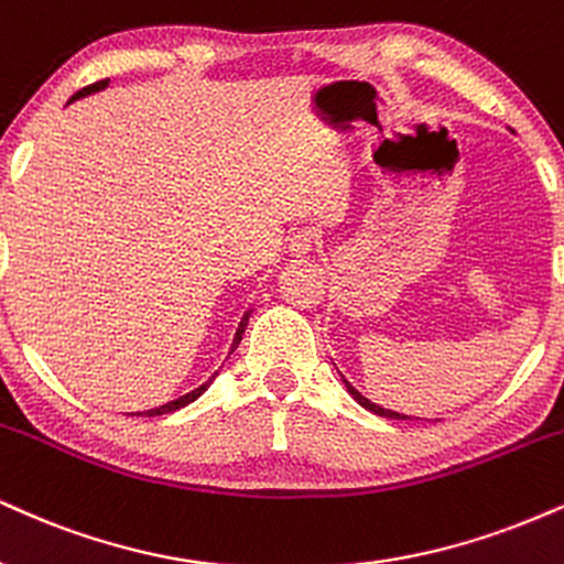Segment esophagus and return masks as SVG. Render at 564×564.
Instances as JSON below:
<instances>
[{"instance_id": "1", "label": "esophagus", "mask_w": 564, "mask_h": 564, "mask_svg": "<svg viewBox=\"0 0 564 564\" xmlns=\"http://www.w3.org/2000/svg\"><path fill=\"white\" fill-rule=\"evenodd\" d=\"M315 243H317L315 230L300 228V230H294V234L289 236V252L296 254V257H304V254L312 252V247H315Z\"/></svg>"}]
</instances>
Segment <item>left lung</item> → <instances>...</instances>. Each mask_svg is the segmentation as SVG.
<instances>
[{
    "mask_svg": "<svg viewBox=\"0 0 564 564\" xmlns=\"http://www.w3.org/2000/svg\"><path fill=\"white\" fill-rule=\"evenodd\" d=\"M344 383H347V391L351 393V397H355V402L357 404H362L365 410H370V412H376V415H381V417H393V420H406V415H399V412H393V410H383V406H378V404H372L370 399H365L362 393H359L355 386H351L347 378H344Z\"/></svg>",
    "mask_w": 564,
    "mask_h": 564,
    "instance_id": "left-lung-1",
    "label": "left lung"
}]
</instances>
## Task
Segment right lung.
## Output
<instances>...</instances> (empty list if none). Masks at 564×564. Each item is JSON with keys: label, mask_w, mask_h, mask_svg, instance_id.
<instances>
[{"label": "right lung", "mask_w": 564, "mask_h": 564, "mask_svg": "<svg viewBox=\"0 0 564 564\" xmlns=\"http://www.w3.org/2000/svg\"><path fill=\"white\" fill-rule=\"evenodd\" d=\"M107 84H110V78H105V80H97V84H91V86H86V88H80L78 94H73L70 97V101H76V99H80V97H88V94H94V91H101V88H105ZM249 315H252V312H243V317H241V323H239V328H236V336H234V344H230V351L228 355H234L236 351V347H239L241 344V336H243V330H247V323H249ZM217 376V372H215ZM215 376L209 378L207 383H202L199 389H194V391H188V393H183V397H178V399H173V402H167V404H162V406H154V410H147V412H135V415H147V417H154V415H167V412H175V410H181V406H186V404H192V402H196V399L202 397V393L207 391V386L215 381Z\"/></svg>", "instance_id": "1"}]
</instances>
